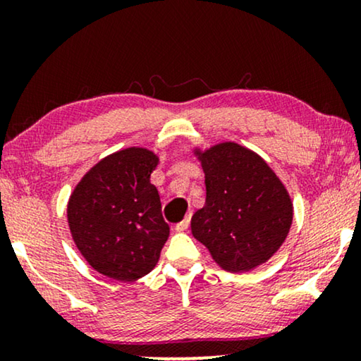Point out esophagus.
Here are the masks:
<instances>
[{
    "instance_id": "1",
    "label": "esophagus",
    "mask_w": 361,
    "mask_h": 361,
    "mask_svg": "<svg viewBox=\"0 0 361 361\" xmlns=\"http://www.w3.org/2000/svg\"><path fill=\"white\" fill-rule=\"evenodd\" d=\"M189 225H190V216H185V219L182 220L180 224L176 225V231H179V233H180V231H185L187 228H189Z\"/></svg>"
}]
</instances>
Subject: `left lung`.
Returning <instances> with one entry per match:
<instances>
[{"mask_svg": "<svg viewBox=\"0 0 361 361\" xmlns=\"http://www.w3.org/2000/svg\"><path fill=\"white\" fill-rule=\"evenodd\" d=\"M205 177V205L190 230L212 259L228 273L268 263L288 238L294 205L268 162L235 141L192 149Z\"/></svg>", "mask_w": 361, "mask_h": 361, "instance_id": "left-lung-1", "label": "left lung"}]
</instances>
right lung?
Here are the masks:
<instances>
[{
    "label": "right lung",
    "instance_id": "right-lung-1",
    "mask_svg": "<svg viewBox=\"0 0 361 361\" xmlns=\"http://www.w3.org/2000/svg\"><path fill=\"white\" fill-rule=\"evenodd\" d=\"M159 156L131 146L85 172L67 202L73 243L97 273L130 283L151 273L169 238L151 174Z\"/></svg>",
    "mask_w": 361,
    "mask_h": 361
}]
</instances>
